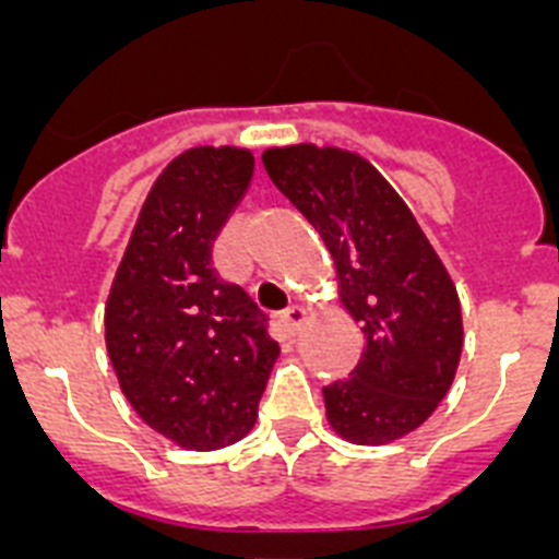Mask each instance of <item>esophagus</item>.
Here are the masks:
<instances>
[{
	"instance_id": "esophagus-1",
	"label": "esophagus",
	"mask_w": 559,
	"mask_h": 559,
	"mask_svg": "<svg viewBox=\"0 0 559 559\" xmlns=\"http://www.w3.org/2000/svg\"><path fill=\"white\" fill-rule=\"evenodd\" d=\"M305 322H308V313H305L302 308H296V305H294V308H288V310H285V313H283V324H285V330H288L290 335L299 333Z\"/></svg>"
}]
</instances>
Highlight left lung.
<instances>
[{"label":"left lung","instance_id":"obj_1","mask_svg":"<svg viewBox=\"0 0 559 559\" xmlns=\"http://www.w3.org/2000/svg\"><path fill=\"white\" fill-rule=\"evenodd\" d=\"M265 173L322 235L341 305L364 333L353 378L324 389L328 423L355 445H386L445 397L462 355L451 274L397 190L364 156L310 142L269 147Z\"/></svg>","mask_w":559,"mask_h":559}]
</instances>
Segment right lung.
I'll use <instances>...</instances> for the list:
<instances>
[{"instance_id":"add662e5","label":"right lung","mask_w":559,"mask_h":559,"mask_svg":"<svg viewBox=\"0 0 559 559\" xmlns=\"http://www.w3.org/2000/svg\"><path fill=\"white\" fill-rule=\"evenodd\" d=\"M246 147L199 145L153 181L106 302V349L133 412L187 451L243 439L280 355L212 243L249 190Z\"/></svg>"}]
</instances>
